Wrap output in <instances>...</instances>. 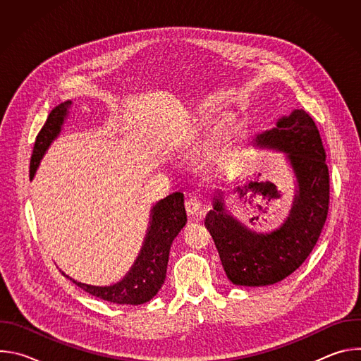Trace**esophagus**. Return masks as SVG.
<instances>
[{
  "mask_svg": "<svg viewBox=\"0 0 361 361\" xmlns=\"http://www.w3.org/2000/svg\"><path fill=\"white\" fill-rule=\"evenodd\" d=\"M185 210H187L188 216H198L202 212V204L198 198L191 197L185 201Z\"/></svg>",
  "mask_w": 361,
  "mask_h": 361,
  "instance_id": "34e87169",
  "label": "esophagus"
}]
</instances>
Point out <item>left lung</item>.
Here are the masks:
<instances>
[{"instance_id":"left-lung-1","label":"left lung","mask_w":361,"mask_h":361,"mask_svg":"<svg viewBox=\"0 0 361 361\" xmlns=\"http://www.w3.org/2000/svg\"><path fill=\"white\" fill-rule=\"evenodd\" d=\"M255 142L286 152L295 173L298 190L288 219L270 234L252 233L227 214L219 192L204 221L230 281L251 287L281 281L305 262L322 234L330 202L326 149L310 114L294 110L280 118L276 128L257 135ZM271 187L251 181L237 190L241 195H270Z\"/></svg>"}]
</instances>
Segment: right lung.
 <instances>
[{"label":"right lung","mask_w":361,"mask_h":361,"mask_svg":"<svg viewBox=\"0 0 361 361\" xmlns=\"http://www.w3.org/2000/svg\"><path fill=\"white\" fill-rule=\"evenodd\" d=\"M70 106L71 101L61 102L60 106L49 113L45 124L39 130L31 156L30 178L34 177L39 160L42 159L48 145L59 135ZM185 223L187 214L184 209V195L181 192L170 194L154 205L151 223L141 252L130 273L121 281L110 287H97L78 283L66 276L63 271L61 273L80 288L101 300L133 305L147 302L159 293L166 281L171 244L184 228Z\"/></svg>","instance_id":"right-lung-1"}]
</instances>
